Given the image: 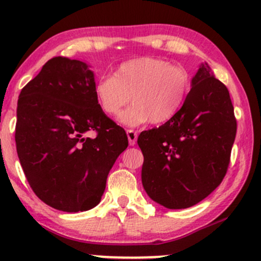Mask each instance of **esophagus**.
<instances>
[{
	"instance_id": "obj_1",
	"label": "esophagus",
	"mask_w": 261,
	"mask_h": 261,
	"mask_svg": "<svg viewBox=\"0 0 261 261\" xmlns=\"http://www.w3.org/2000/svg\"><path fill=\"white\" fill-rule=\"evenodd\" d=\"M127 137H128V142H129V145H134V144L137 143V138H138L137 132H134L133 129H128Z\"/></svg>"
}]
</instances>
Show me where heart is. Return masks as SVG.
<instances>
[{"label":"heart","mask_w":261,"mask_h":261,"mask_svg":"<svg viewBox=\"0 0 261 261\" xmlns=\"http://www.w3.org/2000/svg\"><path fill=\"white\" fill-rule=\"evenodd\" d=\"M191 89V76L185 68L164 58L139 57L125 61L113 76L102 75L95 82L94 95L106 115L116 116L129 102L133 105L119 115L127 127L146 122L161 124L182 109Z\"/></svg>","instance_id":"b5f03b06"}]
</instances>
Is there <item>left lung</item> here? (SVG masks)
Masks as SVG:
<instances>
[{
	"instance_id": "left-lung-1",
	"label": "left lung",
	"mask_w": 261,
	"mask_h": 261,
	"mask_svg": "<svg viewBox=\"0 0 261 261\" xmlns=\"http://www.w3.org/2000/svg\"><path fill=\"white\" fill-rule=\"evenodd\" d=\"M236 132L227 88L209 64L201 63L177 115L138 137L146 194L167 209H186L203 200L227 172Z\"/></svg>"
}]
</instances>
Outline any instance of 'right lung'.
Wrapping results in <instances>:
<instances>
[{
	"instance_id": "1",
	"label": "right lung",
	"mask_w": 261,
	"mask_h": 261,
	"mask_svg": "<svg viewBox=\"0 0 261 261\" xmlns=\"http://www.w3.org/2000/svg\"><path fill=\"white\" fill-rule=\"evenodd\" d=\"M94 84L87 63L58 56L18 99L15 144L24 174L40 200L66 213L100 203L110 170L128 146L123 128L97 105Z\"/></svg>"
}]
</instances>
